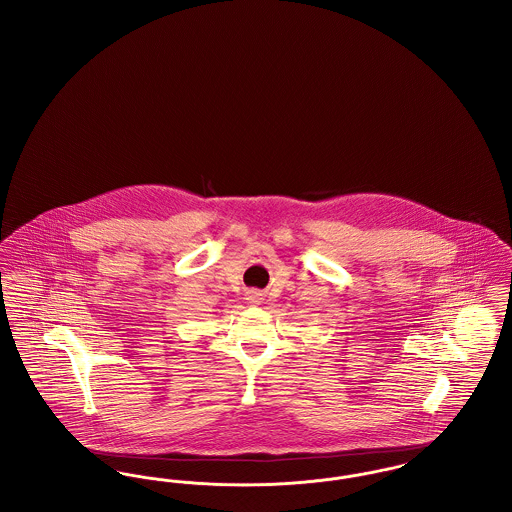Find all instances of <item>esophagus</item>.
<instances>
[{"label": "esophagus", "instance_id": "esophagus-1", "mask_svg": "<svg viewBox=\"0 0 512 512\" xmlns=\"http://www.w3.org/2000/svg\"><path fill=\"white\" fill-rule=\"evenodd\" d=\"M247 299H249V303H251V305H259V303H261V299H259V295H249V297H247Z\"/></svg>", "mask_w": 512, "mask_h": 512}]
</instances>
